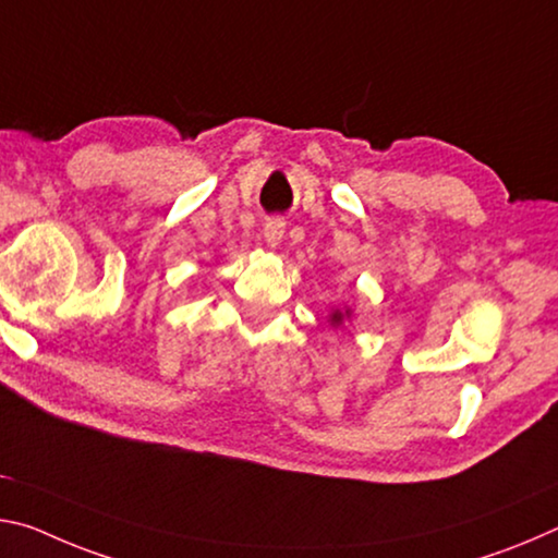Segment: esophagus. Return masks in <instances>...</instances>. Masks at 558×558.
I'll use <instances>...</instances> for the list:
<instances>
[{"label": "esophagus", "instance_id": "esophagus-1", "mask_svg": "<svg viewBox=\"0 0 558 558\" xmlns=\"http://www.w3.org/2000/svg\"><path fill=\"white\" fill-rule=\"evenodd\" d=\"M287 230V222L281 217H269L267 222H264V242L269 246H277L281 242V236H284Z\"/></svg>", "mask_w": 558, "mask_h": 558}]
</instances>
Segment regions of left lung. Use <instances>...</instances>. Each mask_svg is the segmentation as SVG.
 Segmentation results:
<instances>
[{
	"label": "left lung",
	"instance_id": "8db88e82",
	"mask_svg": "<svg viewBox=\"0 0 558 558\" xmlns=\"http://www.w3.org/2000/svg\"><path fill=\"white\" fill-rule=\"evenodd\" d=\"M341 322H343V314L336 312V314L331 316V324H341Z\"/></svg>",
	"mask_w": 558,
	"mask_h": 558
}]
</instances>
